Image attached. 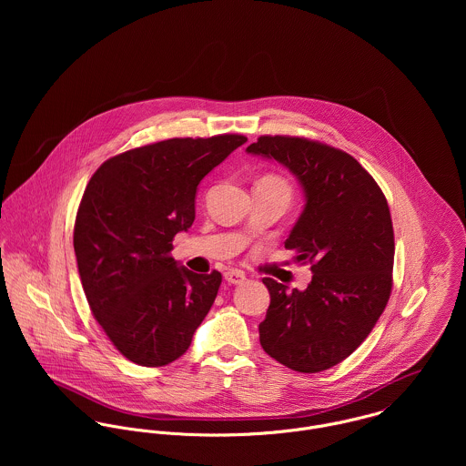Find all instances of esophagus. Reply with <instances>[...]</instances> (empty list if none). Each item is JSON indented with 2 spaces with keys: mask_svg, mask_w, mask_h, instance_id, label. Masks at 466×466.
Here are the masks:
<instances>
[{
  "mask_svg": "<svg viewBox=\"0 0 466 466\" xmlns=\"http://www.w3.org/2000/svg\"><path fill=\"white\" fill-rule=\"evenodd\" d=\"M224 279L231 285H242L246 281V274L242 270H237V268H231L228 272H224Z\"/></svg>",
  "mask_w": 466,
  "mask_h": 466,
  "instance_id": "1",
  "label": "esophagus"
}]
</instances>
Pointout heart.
Listing matches in <instances>:
<instances>
[{"mask_svg":"<svg viewBox=\"0 0 466 466\" xmlns=\"http://www.w3.org/2000/svg\"><path fill=\"white\" fill-rule=\"evenodd\" d=\"M260 183H267V185H272V187H278V188H283V190L289 192L287 183L281 177H278V176H266V177L260 179Z\"/></svg>","mask_w":466,"mask_h":466,"instance_id":"heart-1","label":"heart"}]
</instances>
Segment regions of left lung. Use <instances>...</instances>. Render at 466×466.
<instances>
[{
  "label": "left lung",
  "mask_w": 466,
  "mask_h": 466,
  "mask_svg": "<svg viewBox=\"0 0 466 466\" xmlns=\"http://www.w3.org/2000/svg\"><path fill=\"white\" fill-rule=\"evenodd\" d=\"M246 150L278 161L299 181L305 208L285 248L312 266L305 290L264 278L270 305L258 327L260 344L294 371L329 370L362 344L391 296L395 237L388 200L355 157L330 145L260 136Z\"/></svg>",
  "instance_id": "8db88e82"
}]
</instances>
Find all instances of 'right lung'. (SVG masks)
Listing matches in <instances>:
<instances>
[{
    "mask_svg": "<svg viewBox=\"0 0 466 466\" xmlns=\"http://www.w3.org/2000/svg\"><path fill=\"white\" fill-rule=\"evenodd\" d=\"M246 141L172 137L107 159L89 179L73 231L78 274L95 319L134 364L179 359L209 312L220 272L179 266L172 240L194 224L204 176Z\"/></svg>",
    "mask_w": 466,
    "mask_h": 466,
    "instance_id": "obj_1",
    "label": "right lung"
}]
</instances>
